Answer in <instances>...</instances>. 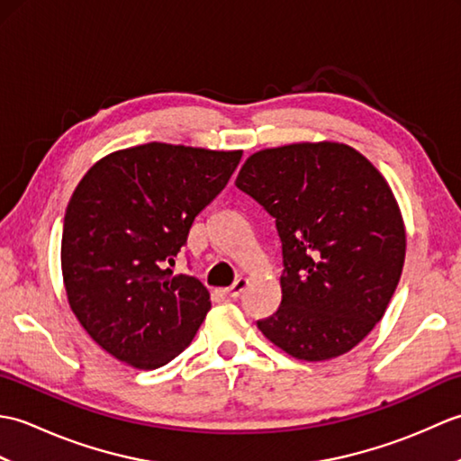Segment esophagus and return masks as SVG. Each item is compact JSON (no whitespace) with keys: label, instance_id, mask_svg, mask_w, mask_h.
Listing matches in <instances>:
<instances>
[{"label":"esophagus","instance_id":"obj_1","mask_svg":"<svg viewBox=\"0 0 461 461\" xmlns=\"http://www.w3.org/2000/svg\"><path fill=\"white\" fill-rule=\"evenodd\" d=\"M246 287H248V279L240 277V279H236V283H233V285L228 289V295H230L231 299H238V297H241V293L246 291Z\"/></svg>","mask_w":461,"mask_h":461}]
</instances>
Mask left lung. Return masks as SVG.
<instances>
[{"mask_svg": "<svg viewBox=\"0 0 461 461\" xmlns=\"http://www.w3.org/2000/svg\"><path fill=\"white\" fill-rule=\"evenodd\" d=\"M236 185L276 218L281 305L258 321L299 360L355 348L384 317L402 276L406 230L372 162L340 142H295L251 154Z\"/></svg>", "mask_w": 461, "mask_h": 461, "instance_id": "1", "label": "left lung"}]
</instances>
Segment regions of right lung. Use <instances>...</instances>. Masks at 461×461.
<instances>
[{"label":"right lung","mask_w":461,"mask_h":461,"mask_svg":"<svg viewBox=\"0 0 461 461\" xmlns=\"http://www.w3.org/2000/svg\"><path fill=\"white\" fill-rule=\"evenodd\" d=\"M241 150L149 142L104 156L68 200L61 269L68 305L116 360L154 370L190 345L210 293L170 266Z\"/></svg>","instance_id":"1"}]
</instances>
